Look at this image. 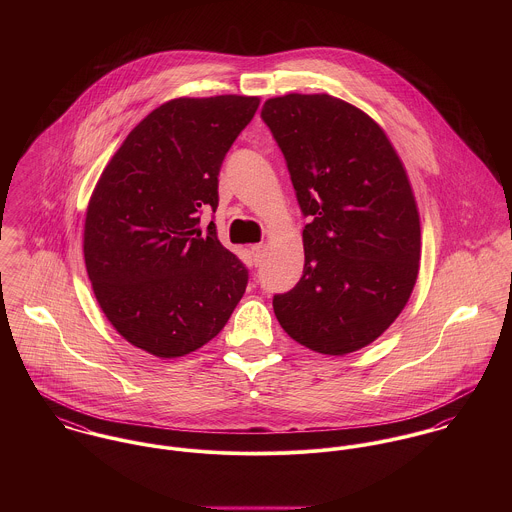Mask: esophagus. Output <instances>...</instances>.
Instances as JSON below:
<instances>
[{
    "mask_svg": "<svg viewBox=\"0 0 512 512\" xmlns=\"http://www.w3.org/2000/svg\"><path fill=\"white\" fill-rule=\"evenodd\" d=\"M250 252H252V258H254V264L258 266L262 262V252H264V244L258 242V244H252L250 246Z\"/></svg>",
    "mask_w": 512,
    "mask_h": 512,
    "instance_id": "34e87169",
    "label": "esophagus"
}]
</instances>
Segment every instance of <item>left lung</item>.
Here are the masks:
<instances>
[{"mask_svg": "<svg viewBox=\"0 0 512 512\" xmlns=\"http://www.w3.org/2000/svg\"><path fill=\"white\" fill-rule=\"evenodd\" d=\"M303 226L305 264L274 313L297 343L347 355L380 337L418 278L420 217L394 147L359 108L329 94L266 100Z\"/></svg>", "mask_w": 512, "mask_h": 512, "instance_id": "8db88e82", "label": "left lung"}]
</instances>
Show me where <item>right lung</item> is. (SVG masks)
<instances>
[{"label": "right lung", "mask_w": 512, "mask_h": 512, "mask_svg": "<svg viewBox=\"0 0 512 512\" xmlns=\"http://www.w3.org/2000/svg\"><path fill=\"white\" fill-rule=\"evenodd\" d=\"M256 96L177 98L128 134L90 197L84 262L116 331L161 359L197 351L226 325L248 268L199 228L219 207L222 161Z\"/></svg>", "instance_id": "right-lung-1"}]
</instances>
